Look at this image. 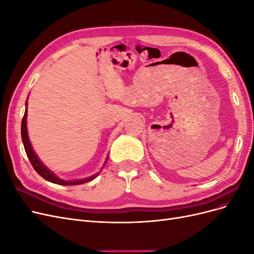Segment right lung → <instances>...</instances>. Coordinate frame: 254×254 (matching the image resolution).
<instances>
[{
    "mask_svg": "<svg viewBox=\"0 0 254 254\" xmlns=\"http://www.w3.org/2000/svg\"><path fill=\"white\" fill-rule=\"evenodd\" d=\"M27 106V105H26ZM26 115H27V110L25 109V113L24 117L22 119V125H21V135H22V141H23V145H24V148L26 151L27 158L29 159L30 163H32L34 170L39 174L42 178H44L45 180H48L50 182L56 183V184H60V186H77V184H82L89 182L91 180H93L96 175L90 177V178L87 179H82V180H76V181H65V180H61L57 177L54 175L52 172H50L47 167H45L40 161L38 159V157L36 156V153L34 152L32 145H30L28 135H27V129H26Z\"/></svg>",
    "mask_w": 254,
    "mask_h": 254,
    "instance_id": "right-lung-1",
    "label": "right lung"
}]
</instances>
